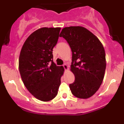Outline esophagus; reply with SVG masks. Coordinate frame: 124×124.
Segmentation results:
<instances>
[{"label": "esophagus", "mask_w": 124, "mask_h": 124, "mask_svg": "<svg viewBox=\"0 0 124 124\" xmlns=\"http://www.w3.org/2000/svg\"><path fill=\"white\" fill-rule=\"evenodd\" d=\"M63 68H64L65 70H67L68 69V66L66 64H63Z\"/></svg>", "instance_id": "obj_1"}]
</instances>
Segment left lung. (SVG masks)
I'll list each match as a JSON object with an SVG mask.
<instances>
[{
    "label": "left lung",
    "mask_w": 124,
    "mask_h": 124,
    "mask_svg": "<svg viewBox=\"0 0 124 124\" xmlns=\"http://www.w3.org/2000/svg\"><path fill=\"white\" fill-rule=\"evenodd\" d=\"M72 51L71 70L75 80L70 84L72 94L81 99L91 97L102 83L106 67V53L99 40L82 27L63 28L60 35Z\"/></svg>",
    "instance_id": "obj_1"
}]
</instances>
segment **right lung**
<instances>
[{
	"label": "right lung",
	"mask_w": 124,
	"mask_h": 124,
	"mask_svg": "<svg viewBox=\"0 0 124 124\" xmlns=\"http://www.w3.org/2000/svg\"><path fill=\"white\" fill-rule=\"evenodd\" d=\"M61 28H41L27 38L19 57V71L24 85L42 101L52 100L58 94L64 69L53 62V49Z\"/></svg>",
	"instance_id": "obj_1"
}]
</instances>
